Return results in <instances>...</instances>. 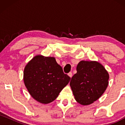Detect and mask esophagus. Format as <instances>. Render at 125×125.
<instances>
[{"instance_id": "34e87169", "label": "esophagus", "mask_w": 125, "mask_h": 125, "mask_svg": "<svg viewBox=\"0 0 125 125\" xmlns=\"http://www.w3.org/2000/svg\"><path fill=\"white\" fill-rule=\"evenodd\" d=\"M68 76L71 78V77H72V72H69V73H68Z\"/></svg>"}]
</instances>
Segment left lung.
Masks as SVG:
<instances>
[{"mask_svg":"<svg viewBox=\"0 0 125 125\" xmlns=\"http://www.w3.org/2000/svg\"><path fill=\"white\" fill-rule=\"evenodd\" d=\"M76 71L70 82L75 100L82 105L93 104L106 89L109 79L108 72L96 61L79 62Z\"/></svg>","mask_w":125,"mask_h":125,"instance_id":"1","label":"left lung"}]
</instances>
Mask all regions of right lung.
Instances as JSON below:
<instances>
[{
	"label": "right lung",
	"instance_id": "obj_1",
	"mask_svg": "<svg viewBox=\"0 0 125 125\" xmlns=\"http://www.w3.org/2000/svg\"><path fill=\"white\" fill-rule=\"evenodd\" d=\"M71 77L63 72L54 57L34 56L25 66L23 81L31 96L42 104L56 99Z\"/></svg>",
	"mask_w": 125,
	"mask_h": 125
}]
</instances>
